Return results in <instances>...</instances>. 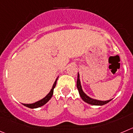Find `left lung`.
<instances>
[{
	"instance_id": "1",
	"label": "left lung",
	"mask_w": 133,
	"mask_h": 133,
	"mask_svg": "<svg viewBox=\"0 0 133 133\" xmlns=\"http://www.w3.org/2000/svg\"><path fill=\"white\" fill-rule=\"evenodd\" d=\"M77 87L78 90H79V95H80L81 97L83 99V101H85V102L88 103L89 104H91V105H94V106H103L104 104H107L109 102L111 101V100H106V101H100V100H95V99H92L91 98L89 97L87 95H86L85 92L83 91L81 88V82L80 79H79V73H78V76H77Z\"/></svg>"
}]
</instances>
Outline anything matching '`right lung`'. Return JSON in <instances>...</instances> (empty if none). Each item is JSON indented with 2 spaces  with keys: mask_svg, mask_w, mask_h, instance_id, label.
I'll list each match as a JSON object with an SVG mask.
<instances>
[{
  "mask_svg": "<svg viewBox=\"0 0 133 133\" xmlns=\"http://www.w3.org/2000/svg\"><path fill=\"white\" fill-rule=\"evenodd\" d=\"M58 78H57L55 82H54V85H53V87H52V88L51 90L50 91V92L48 93V95H47L44 98H43L42 100H39V101L37 102L33 103V104H23V105H24L25 106H26V107H28V108H32V109L37 108H39V107H41V106L44 105V104H45L47 102H48V100H49L51 98L52 96L53 92H54V89L55 88L56 85V81H57V80H58Z\"/></svg>",
  "mask_w": 133,
  "mask_h": 133,
  "instance_id": "obj_1",
  "label": "right lung"
}]
</instances>
